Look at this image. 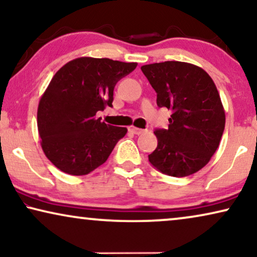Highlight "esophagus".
Returning a JSON list of instances; mask_svg holds the SVG:
<instances>
[{
    "instance_id": "esophagus-1",
    "label": "esophagus",
    "mask_w": 257,
    "mask_h": 257,
    "mask_svg": "<svg viewBox=\"0 0 257 257\" xmlns=\"http://www.w3.org/2000/svg\"><path fill=\"white\" fill-rule=\"evenodd\" d=\"M128 131L132 132V133H135V135H142V133L145 132V130L138 128V127H136V126H130Z\"/></svg>"
}]
</instances>
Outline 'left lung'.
<instances>
[{"label":"left lung","mask_w":257,"mask_h":257,"mask_svg":"<svg viewBox=\"0 0 257 257\" xmlns=\"http://www.w3.org/2000/svg\"><path fill=\"white\" fill-rule=\"evenodd\" d=\"M157 92V104L172 111L167 130H156L150 163L171 177H188L205 167L220 145L226 114L213 79L191 63L168 61L142 66Z\"/></svg>","instance_id":"obj_1"}]
</instances>
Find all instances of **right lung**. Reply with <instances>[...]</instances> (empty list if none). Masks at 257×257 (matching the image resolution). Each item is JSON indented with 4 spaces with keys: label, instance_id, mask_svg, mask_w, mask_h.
<instances>
[{
    "label": "right lung",
    "instance_id": "add662e5",
    "mask_svg": "<svg viewBox=\"0 0 257 257\" xmlns=\"http://www.w3.org/2000/svg\"><path fill=\"white\" fill-rule=\"evenodd\" d=\"M136 68L137 63L79 57L55 73L38 104L37 127L42 150L58 170L86 175L107 160L127 128L96 114L112 106L115 84Z\"/></svg>",
    "mask_w": 257,
    "mask_h": 257
}]
</instances>
